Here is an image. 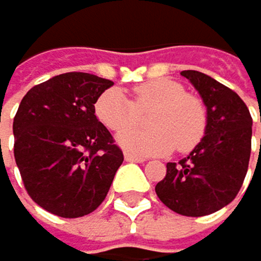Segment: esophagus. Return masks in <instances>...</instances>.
<instances>
[{
    "label": "esophagus",
    "mask_w": 261,
    "mask_h": 261,
    "mask_svg": "<svg viewBox=\"0 0 261 261\" xmlns=\"http://www.w3.org/2000/svg\"><path fill=\"white\" fill-rule=\"evenodd\" d=\"M124 159H125V162H136V163H142V162H145L144 156L136 155V153H130V152H125V153H124Z\"/></svg>",
    "instance_id": "34e87169"
}]
</instances>
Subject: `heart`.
Here are the masks:
<instances>
[{"label":"heart","instance_id":"heart-1","mask_svg":"<svg viewBox=\"0 0 261 261\" xmlns=\"http://www.w3.org/2000/svg\"><path fill=\"white\" fill-rule=\"evenodd\" d=\"M150 110L147 123L152 129L132 127L140 114ZM94 113L109 130L125 128L117 136V142L136 153H167L175 145L179 152H190L204 137L207 124L202 101L186 94L183 85L165 78L136 86L132 101L119 90H108L98 98Z\"/></svg>","mask_w":261,"mask_h":261}]
</instances>
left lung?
<instances>
[{
    "label": "left lung",
    "mask_w": 261,
    "mask_h": 261,
    "mask_svg": "<svg viewBox=\"0 0 261 261\" xmlns=\"http://www.w3.org/2000/svg\"><path fill=\"white\" fill-rule=\"evenodd\" d=\"M181 75L207 109L206 132L190 155L167 163L155 193L175 213L199 217L227 206L242 188L252 150V116L239 94L214 78L196 70Z\"/></svg>",
    "instance_id": "8db88e82"
}]
</instances>
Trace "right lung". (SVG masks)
<instances>
[{
    "mask_svg": "<svg viewBox=\"0 0 261 261\" xmlns=\"http://www.w3.org/2000/svg\"><path fill=\"white\" fill-rule=\"evenodd\" d=\"M114 83L71 71L36 85L14 116V159L29 196L48 213H93L113 183L124 155L94 105Z\"/></svg>",
    "mask_w": 261,
    "mask_h": 261,
    "instance_id": "add662e5",
    "label": "right lung"
}]
</instances>
